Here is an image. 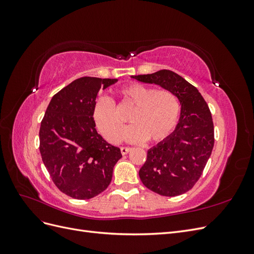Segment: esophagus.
I'll use <instances>...</instances> for the list:
<instances>
[{
  "label": "esophagus",
  "mask_w": 254,
  "mask_h": 254,
  "mask_svg": "<svg viewBox=\"0 0 254 254\" xmlns=\"http://www.w3.org/2000/svg\"><path fill=\"white\" fill-rule=\"evenodd\" d=\"M131 150V148L130 147H122L121 148V152H122V155H127V153Z\"/></svg>",
  "instance_id": "obj_1"
}]
</instances>
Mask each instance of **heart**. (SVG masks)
<instances>
[{"mask_svg":"<svg viewBox=\"0 0 254 254\" xmlns=\"http://www.w3.org/2000/svg\"><path fill=\"white\" fill-rule=\"evenodd\" d=\"M119 94L123 102L134 107L129 114L132 123L125 132L130 142H160L170 135L178 124L180 102L170 90H156L146 84L132 82L123 87ZM93 120L106 140L118 143L122 139L124 123L109 97H99L93 107Z\"/></svg>","mask_w":254,"mask_h":254,"instance_id":"1","label":"heart"}]
</instances>
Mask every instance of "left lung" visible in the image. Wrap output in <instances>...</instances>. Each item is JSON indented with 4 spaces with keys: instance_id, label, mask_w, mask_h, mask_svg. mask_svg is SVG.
<instances>
[{
    "instance_id": "obj_1",
    "label": "left lung",
    "mask_w": 254,
    "mask_h": 254,
    "mask_svg": "<svg viewBox=\"0 0 254 254\" xmlns=\"http://www.w3.org/2000/svg\"><path fill=\"white\" fill-rule=\"evenodd\" d=\"M131 77L172 91L181 104L178 125L173 133L147 151V160L139 172L140 179L159 195L174 197L187 193L200 178L214 146L209 106L193 84L173 71Z\"/></svg>"
}]
</instances>
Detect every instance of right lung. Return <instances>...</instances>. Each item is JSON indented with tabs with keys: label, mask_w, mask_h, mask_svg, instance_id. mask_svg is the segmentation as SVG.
<instances>
[{
	"label": "right lung",
	"mask_w": 254,
	"mask_h": 254,
	"mask_svg": "<svg viewBox=\"0 0 254 254\" xmlns=\"http://www.w3.org/2000/svg\"><path fill=\"white\" fill-rule=\"evenodd\" d=\"M118 79L84 77L53 96L41 122L39 139L43 163L55 186L75 199L101 194L111 182L121 149L95 129L93 107L99 90Z\"/></svg>",
	"instance_id": "1"
}]
</instances>
